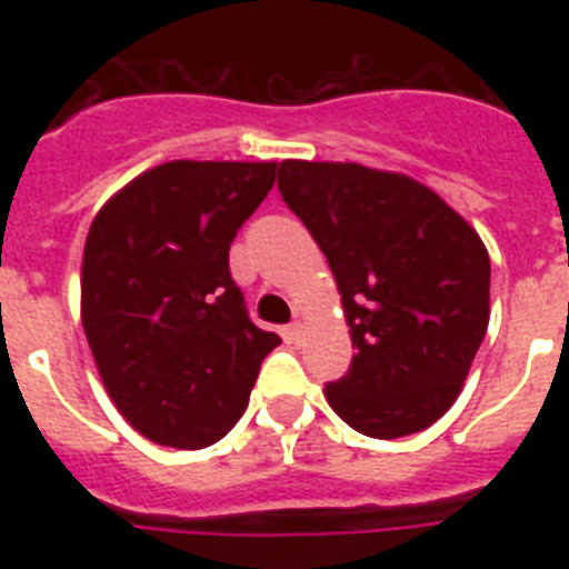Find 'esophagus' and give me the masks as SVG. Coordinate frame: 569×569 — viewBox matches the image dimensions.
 Wrapping results in <instances>:
<instances>
[{
	"label": "esophagus",
	"instance_id": "1",
	"mask_svg": "<svg viewBox=\"0 0 569 569\" xmlns=\"http://www.w3.org/2000/svg\"><path fill=\"white\" fill-rule=\"evenodd\" d=\"M286 337L292 339V342H303V321L295 319L289 328H286Z\"/></svg>",
	"mask_w": 569,
	"mask_h": 569
}]
</instances>
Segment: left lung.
Segmentation results:
<instances>
[{
	"mask_svg": "<svg viewBox=\"0 0 569 569\" xmlns=\"http://www.w3.org/2000/svg\"><path fill=\"white\" fill-rule=\"evenodd\" d=\"M277 189L328 257L357 348L325 387L330 407L378 440L425 431L455 405L487 333L485 241L405 173L286 159Z\"/></svg>",
	"mask_w": 569,
	"mask_h": 569,
	"instance_id": "obj_1",
	"label": "left lung"
}]
</instances>
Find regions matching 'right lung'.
Masks as SVG:
<instances>
[{
    "label": "right lung",
    "instance_id": "1",
    "mask_svg": "<svg viewBox=\"0 0 569 569\" xmlns=\"http://www.w3.org/2000/svg\"><path fill=\"white\" fill-rule=\"evenodd\" d=\"M274 162H164L93 218L82 328L111 401L147 440L212 446L239 422L280 337L257 328L230 277L236 232Z\"/></svg>",
    "mask_w": 569,
    "mask_h": 569
}]
</instances>
